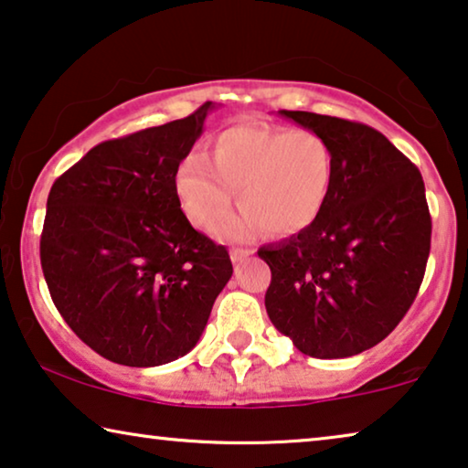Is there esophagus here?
Here are the masks:
<instances>
[{"label":"esophagus","instance_id":"esophagus-1","mask_svg":"<svg viewBox=\"0 0 468 468\" xmlns=\"http://www.w3.org/2000/svg\"><path fill=\"white\" fill-rule=\"evenodd\" d=\"M252 254V250H243V248H233L231 250V261L233 262H241L246 256Z\"/></svg>","mask_w":468,"mask_h":468}]
</instances>
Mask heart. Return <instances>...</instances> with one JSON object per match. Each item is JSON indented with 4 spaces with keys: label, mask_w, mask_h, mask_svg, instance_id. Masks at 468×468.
<instances>
[{
    "label": "heart",
    "mask_w": 468,
    "mask_h": 468,
    "mask_svg": "<svg viewBox=\"0 0 468 468\" xmlns=\"http://www.w3.org/2000/svg\"><path fill=\"white\" fill-rule=\"evenodd\" d=\"M333 153L314 131L246 122L220 131L209 161L193 154L176 174V190L188 220L212 229L237 188L241 209L216 227V235L243 241L261 229L292 235L318 218L331 193Z\"/></svg>",
    "instance_id": "b5f03b06"
}]
</instances>
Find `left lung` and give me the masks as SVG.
I'll return each mask as SVG.
<instances>
[{
    "instance_id": "1",
    "label": "left lung",
    "mask_w": 468,
    "mask_h": 468,
    "mask_svg": "<svg viewBox=\"0 0 468 468\" xmlns=\"http://www.w3.org/2000/svg\"><path fill=\"white\" fill-rule=\"evenodd\" d=\"M280 116L326 140L333 184L312 225L259 250L271 269L269 320L307 356H356L394 331L422 284L432 231L422 174L367 124Z\"/></svg>"
}]
</instances>
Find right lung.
<instances>
[{
  "instance_id": "obj_1",
  "label": "right lung",
  "mask_w": 468,
  "mask_h": 468,
  "mask_svg": "<svg viewBox=\"0 0 468 468\" xmlns=\"http://www.w3.org/2000/svg\"><path fill=\"white\" fill-rule=\"evenodd\" d=\"M209 110L103 142L50 188L46 284L71 331L112 363L159 367L188 354L233 275L227 248L195 231L176 190Z\"/></svg>"
}]
</instances>
